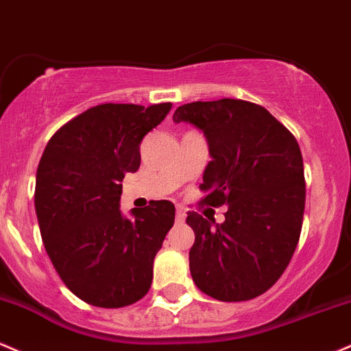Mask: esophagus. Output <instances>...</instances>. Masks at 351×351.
Returning a JSON list of instances; mask_svg holds the SVG:
<instances>
[{
	"mask_svg": "<svg viewBox=\"0 0 351 351\" xmlns=\"http://www.w3.org/2000/svg\"><path fill=\"white\" fill-rule=\"evenodd\" d=\"M186 210H184V208H180V207H177V210H176V220L177 222H184V220H186Z\"/></svg>",
	"mask_w": 351,
	"mask_h": 351,
	"instance_id": "34e87169",
	"label": "esophagus"
}]
</instances>
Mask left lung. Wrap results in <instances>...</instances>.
I'll return each mask as SVG.
<instances>
[{
	"instance_id": "obj_1",
	"label": "left lung",
	"mask_w": 351,
	"mask_h": 351,
	"mask_svg": "<svg viewBox=\"0 0 351 351\" xmlns=\"http://www.w3.org/2000/svg\"><path fill=\"white\" fill-rule=\"evenodd\" d=\"M207 137L202 206H228L226 222L189 212L195 242L189 265L195 285L222 302H243L270 289L292 261L305 210V176L293 134L262 106L242 99L179 106L174 123Z\"/></svg>"
}]
</instances>
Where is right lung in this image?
I'll return each mask as SVG.
<instances>
[{
	"label": "right lung",
	"instance_id": "add662e5",
	"mask_svg": "<svg viewBox=\"0 0 351 351\" xmlns=\"http://www.w3.org/2000/svg\"><path fill=\"white\" fill-rule=\"evenodd\" d=\"M171 109V102L94 106L61 125L39 160L34 207L43 243L64 285L89 305L121 308L151 289L176 207L152 200L125 219L121 182L139 169L141 141Z\"/></svg>",
	"mask_w": 351,
	"mask_h": 351
}]
</instances>
